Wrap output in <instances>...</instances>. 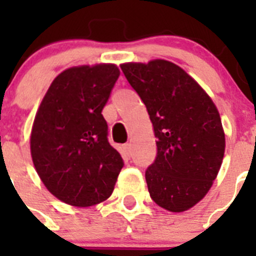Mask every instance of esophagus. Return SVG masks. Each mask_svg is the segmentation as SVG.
<instances>
[{"label":"esophagus","instance_id":"34e87169","mask_svg":"<svg viewBox=\"0 0 256 256\" xmlns=\"http://www.w3.org/2000/svg\"><path fill=\"white\" fill-rule=\"evenodd\" d=\"M122 154L126 159H128L130 156V144H123V148H122Z\"/></svg>","mask_w":256,"mask_h":256}]
</instances>
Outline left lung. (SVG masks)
<instances>
[{"label":"left lung","instance_id":"obj_1","mask_svg":"<svg viewBox=\"0 0 256 256\" xmlns=\"http://www.w3.org/2000/svg\"><path fill=\"white\" fill-rule=\"evenodd\" d=\"M144 104L156 137V158L144 177L150 196L180 212L208 194L220 169L226 140L216 105L178 65L166 60L120 65Z\"/></svg>","mask_w":256,"mask_h":256}]
</instances>
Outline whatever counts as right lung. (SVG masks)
Here are the masks:
<instances>
[{
  "instance_id": "right-lung-1",
  "label": "right lung",
  "mask_w": 256,
  "mask_h": 256,
  "mask_svg": "<svg viewBox=\"0 0 256 256\" xmlns=\"http://www.w3.org/2000/svg\"><path fill=\"white\" fill-rule=\"evenodd\" d=\"M119 74L112 64L66 69L36 115L30 136L36 170L52 195L73 206L110 198L123 168L101 114Z\"/></svg>"
}]
</instances>
